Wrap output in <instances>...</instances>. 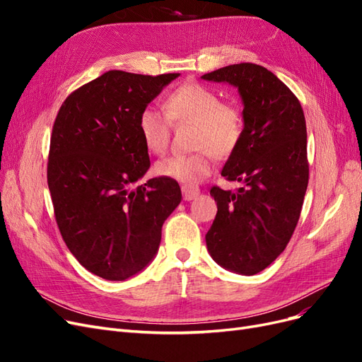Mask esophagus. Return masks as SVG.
Here are the masks:
<instances>
[{
	"mask_svg": "<svg viewBox=\"0 0 362 362\" xmlns=\"http://www.w3.org/2000/svg\"><path fill=\"white\" fill-rule=\"evenodd\" d=\"M182 198L184 201H193L199 196L201 190L198 187H193V185H182Z\"/></svg>",
	"mask_w": 362,
	"mask_h": 362,
	"instance_id": "1",
	"label": "esophagus"
}]
</instances>
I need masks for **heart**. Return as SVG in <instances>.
Returning <instances> with one entry per match:
<instances>
[{
  "label": "heart",
  "mask_w": 362,
  "mask_h": 362,
  "mask_svg": "<svg viewBox=\"0 0 362 362\" xmlns=\"http://www.w3.org/2000/svg\"><path fill=\"white\" fill-rule=\"evenodd\" d=\"M194 125L192 156H172L156 163L154 172L161 178L184 184H198L213 172V158L228 157L238 145L243 119L238 108L222 104L218 95L205 86L187 83L177 87L164 101V112L154 105L139 115V133L146 149L163 154L170 139V124Z\"/></svg>",
  "instance_id": "b5f03b06"
}]
</instances>
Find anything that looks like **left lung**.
<instances>
[{
	"mask_svg": "<svg viewBox=\"0 0 362 362\" xmlns=\"http://www.w3.org/2000/svg\"><path fill=\"white\" fill-rule=\"evenodd\" d=\"M228 83L243 103V131L222 177L243 185L213 187L217 214L205 242L218 266L255 275L275 261L298 225L306 187V124L300 103L269 69L238 63L201 76Z\"/></svg>",
	"mask_w": 362,
	"mask_h": 362,
	"instance_id": "obj_1",
	"label": "left lung"
}]
</instances>
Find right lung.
<instances>
[{
    "instance_id": "obj_1",
    "label": "right lung",
    "mask_w": 362,
    "mask_h": 362,
    "mask_svg": "<svg viewBox=\"0 0 362 362\" xmlns=\"http://www.w3.org/2000/svg\"><path fill=\"white\" fill-rule=\"evenodd\" d=\"M180 74L108 71L72 92L52 127L48 187L64 243L80 264L125 281L157 255L181 202L177 181L144 178L151 161L139 115Z\"/></svg>"
}]
</instances>
